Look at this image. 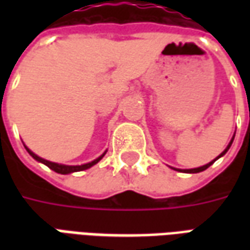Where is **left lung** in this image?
Segmentation results:
<instances>
[{
  "mask_svg": "<svg viewBox=\"0 0 250 250\" xmlns=\"http://www.w3.org/2000/svg\"><path fill=\"white\" fill-rule=\"evenodd\" d=\"M233 139H234V138H233ZM233 139H231L230 143H229V145H228V147H226L225 150H224V151L221 152V154H220V155H218V157L215 158L214 161H211V162H209V163H208V165H205V166H201V167H197V168H190V170H179V171H185V173H201V171H204V170H206V168L209 167V166H211V165H213V163H214L215 161H217V159H218V158H221V157H222V155H225L226 151H228V150H229V148H230L231 143H233Z\"/></svg>",
  "mask_w": 250,
  "mask_h": 250,
  "instance_id": "left-lung-1",
  "label": "left lung"
}]
</instances>
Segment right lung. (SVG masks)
I'll use <instances>...</instances> for the list:
<instances>
[{
    "label": "right lung",
    "instance_id": "right-lung-1",
    "mask_svg": "<svg viewBox=\"0 0 250 250\" xmlns=\"http://www.w3.org/2000/svg\"><path fill=\"white\" fill-rule=\"evenodd\" d=\"M25 148H26V151L29 152L32 157L35 158L36 161L44 163V165H46L48 167L52 168L53 171H56V173H59V174H69V173H75V171H83V170H87V168L92 167L93 165H96V163H98L99 161H100V159L104 157V154H105V152H104L103 155H102V157H99L98 159H95V161H92V162H89V163H85V165H82V166H65V165H59V163L45 161V159H42V158L37 157L35 152L30 151L28 147H25Z\"/></svg>",
    "mask_w": 250,
    "mask_h": 250
}]
</instances>
